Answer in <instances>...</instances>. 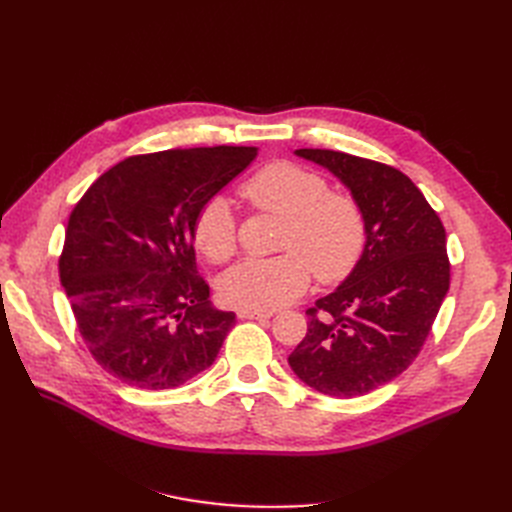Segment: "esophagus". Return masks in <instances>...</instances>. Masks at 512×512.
<instances>
[{"label": "esophagus", "instance_id": "obj_1", "mask_svg": "<svg viewBox=\"0 0 512 512\" xmlns=\"http://www.w3.org/2000/svg\"><path fill=\"white\" fill-rule=\"evenodd\" d=\"M237 316L241 320H265V318H271L273 312H254V309H239Z\"/></svg>", "mask_w": 512, "mask_h": 512}]
</instances>
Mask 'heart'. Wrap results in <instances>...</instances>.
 <instances>
[{
	"label": "heart",
	"mask_w": 512,
	"mask_h": 512,
	"mask_svg": "<svg viewBox=\"0 0 512 512\" xmlns=\"http://www.w3.org/2000/svg\"><path fill=\"white\" fill-rule=\"evenodd\" d=\"M258 211L286 218L277 258H247L222 280L228 305L271 312L305 292L312 269L324 284L342 282L365 250V218L356 200L329 192L324 177L290 162L260 168L239 188ZM194 245L213 262L237 250V222L224 196H213L194 220Z\"/></svg>",
	"instance_id": "b5f03b06"
}]
</instances>
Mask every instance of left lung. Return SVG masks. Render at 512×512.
<instances>
[{
	"label": "left lung",
	"mask_w": 512,
	"mask_h": 512,
	"mask_svg": "<svg viewBox=\"0 0 512 512\" xmlns=\"http://www.w3.org/2000/svg\"><path fill=\"white\" fill-rule=\"evenodd\" d=\"M294 153L346 185L367 237L346 280L307 309V333L288 363L318 393L367 395L408 369L425 344L451 284L446 232L397 168L331 149Z\"/></svg>",
	"instance_id": "8db88e82"
}]
</instances>
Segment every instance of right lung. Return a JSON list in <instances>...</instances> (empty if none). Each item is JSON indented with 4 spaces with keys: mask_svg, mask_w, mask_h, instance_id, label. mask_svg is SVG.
Segmentation results:
<instances>
[{
    "mask_svg": "<svg viewBox=\"0 0 512 512\" xmlns=\"http://www.w3.org/2000/svg\"><path fill=\"white\" fill-rule=\"evenodd\" d=\"M256 147L170 149L119 162L72 209L61 286L94 359L143 391L175 389L211 367L235 312L198 277L194 220L241 175Z\"/></svg>",
    "mask_w": 512,
    "mask_h": 512,
    "instance_id": "obj_1",
    "label": "right lung"
}]
</instances>
